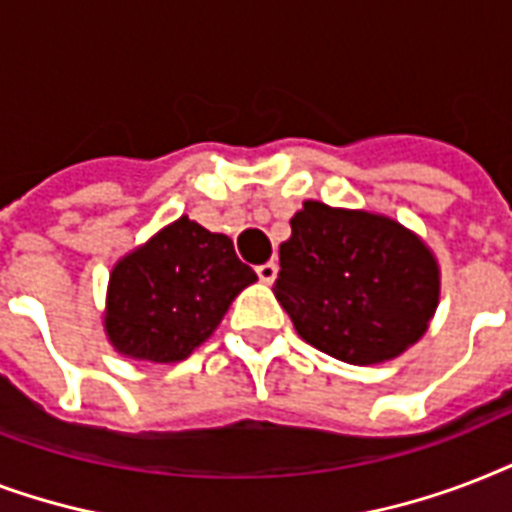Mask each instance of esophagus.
I'll return each instance as SVG.
<instances>
[{"label":"esophagus","mask_w":512,"mask_h":512,"mask_svg":"<svg viewBox=\"0 0 512 512\" xmlns=\"http://www.w3.org/2000/svg\"><path fill=\"white\" fill-rule=\"evenodd\" d=\"M256 275H259L261 283H272V280L277 277V264H275V261L259 264V267H256Z\"/></svg>","instance_id":"obj_1"}]
</instances>
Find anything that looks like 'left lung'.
Segmentation results:
<instances>
[{"mask_svg":"<svg viewBox=\"0 0 512 512\" xmlns=\"http://www.w3.org/2000/svg\"><path fill=\"white\" fill-rule=\"evenodd\" d=\"M272 291L304 342L352 366H374L422 339L441 269L422 237L395 219L307 200L280 245Z\"/></svg>","mask_w":512,"mask_h":512,"instance_id":"left-lung-1","label":"left lung"}]
</instances>
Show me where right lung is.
<instances>
[{
  "instance_id": "right-lung-1",
  "label": "right lung",
  "mask_w": 512,
  "mask_h": 512,
  "mask_svg": "<svg viewBox=\"0 0 512 512\" xmlns=\"http://www.w3.org/2000/svg\"><path fill=\"white\" fill-rule=\"evenodd\" d=\"M256 283L227 235L189 216L114 264L104 328L120 355L149 363L189 358L219 328L229 304Z\"/></svg>"
}]
</instances>
